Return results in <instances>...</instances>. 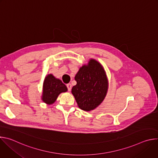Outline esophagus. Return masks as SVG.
Instances as JSON below:
<instances>
[{
	"mask_svg": "<svg viewBox=\"0 0 158 158\" xmlns=\"http://www.w3.org/2000/svg\"><path fill=\"white\" fill-rule=\"evenodd\" d=\"M67 89H68V91H71V88H72V85L71 84H67Z\"/></svg>",
	"mask_w": 158,
	"mask_h": 158,
	"instance_id": "esophagus-1",
	"label": "esophagus"
}]
</instances>
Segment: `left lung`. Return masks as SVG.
I'll return each instance as SVG.
<instances>
[{
	"instance_id": "left-lung-1",
	"label": "left lung",
	"mask_w": 158,
	"mask_h": 158,
	"mask_svg": "<svg viewBox=\"0 0 158 158\" xmlns=\"http://www.w3.org/2000/svg\"><path fill=\"white\" fill-rule=\"evenodd\" d=\"M75 80L77 84L71 92L78 107L85 111L97 108L104 100L109 88L107 75L101 64L90 59L87 64L80 67Z\"/></svg>"
}]
</instances>
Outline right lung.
<instances>
[{"mask_svg":"<svg viewBox=\"0 0 158 158\" xmlns=\"http://www.w3.org/2000/svg\"><path fill=\"white\" fill-rule=\"evenodd\" d=\"M67 91L66 85L59 79L49 74L46 76L43 82L41 99L44 102L51 105L55 102L60 93Z\"/></svg>","mask_w":158,"mask_h":158,"instance_id":"right-lung-1","label":"right lung"}]
</instances>
